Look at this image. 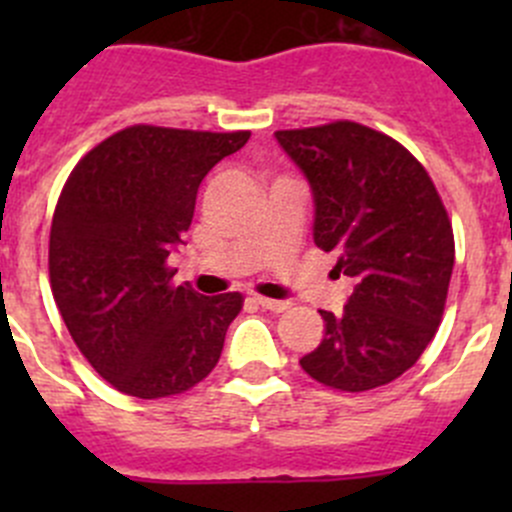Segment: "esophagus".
Segmentation results:
<instances>
[{
	"label": "esophagus",
	"mask_w": 512,
	"mask_h": 512,
	"mask_svg": "<svg viewBox=\"0 0 512 512\" xmlns=\"http://www.w3.org/2000/svg\"><path fill=\"white\" fill-rule=\"evenodd\" d=\"M255 302L260 304L262 309H270V312H285L289 307V302L285 299H270V297H255Z\"/></svg>",
	"instance_id": "34e87169"
}]
</instances>
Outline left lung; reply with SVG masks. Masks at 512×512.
<instances>
[{
  "label": "left lung",
  "instance_id": "8db88e82",
  "mask_svg": "<svg viewBox=\"0 0 512 512\" xmlns=\"http://www.w3.org/2000/svg\"><path fill=\"white\" fill-rule=\"evenodd\" d=\"M314 198V242L354 280L324 339L299 359L319 384L369 391L416 364L441 324L453 272L451 220L426 168L354 121L277 131Z\"/></svg>",
  "mask_w": 512,
  "mask_h": 512
}]
</instances>
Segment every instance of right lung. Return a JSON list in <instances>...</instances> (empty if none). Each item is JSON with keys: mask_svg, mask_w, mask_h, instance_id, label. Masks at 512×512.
<instances>
[{"mask_svg": "<svg viewBox=\"0 0 512 512\" xmlns=\"http://www.w3.org/2000/svg\"><path fill=\"white\" fill-rule=\"evenodd\" d=\"M250 131L131 126L76 163L56 203L49 277L81 354L128 396L183 394L218 364L242 294L173 287L168 257L205 175Z\"/></svg>", "mask_w": 512, "mask_h": 512, "instance_id": "add662e5", "label": "right lung"}]
</instances>
